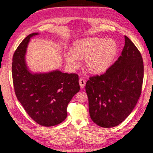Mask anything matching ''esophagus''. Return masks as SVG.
I'll list each match as a JSON object with an SVG mask.
<instances>
[{
	"mask_svg": "<svg viewBox=\"0 0 153 153\" xmlns=\"http://www.w3.org/2000/svg\"><path fill=\"white\" fill-rule=\"evenodd\" d=\"M79 86L82 88H84L85 86V85H86V81H85V80L82 78L79 79Z\"/></svg>",
	"mask_w": 153,
	"mask_h": 153,
	"instance_id": "34e87169",
	"label": "esophagus"
}]
</instances>
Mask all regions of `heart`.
<instances>
[{
    "label": "heart",
    "instance_id": "1",
    "mask_svg": "<svg viewBox=\"0 0 153 153\" xmlns=\"http://www.w3.org/2000/svg\"><path fill=\"white\" fill-rule=\"evenodd\" d=\"M118 46L113 39L90 38L75 42L72 53L65 55L67 63L73 67L77 65V59H85V67L92 74H101L111 66L117 55Z\"/></svg>",
    "mask_w": 153,
    "mask_h": 153
}]
</instances>
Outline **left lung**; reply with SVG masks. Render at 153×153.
Instances as JSON below:
<instances>
[{"label": "left lung", "mask_w": 153, "mask_h": 153, "mask_svg": "<svg viewBox=\"0 0 153 153\" xmlns=\"http://www.w3.org/2000/svg\"><path fill=\"white\" fill-rule=\"evenodd\" d=\"M144 65L140 53L125 36L121 55L105 73L86 84L90 118L102 128H113L128 117L141 94Z\"/></svg>", "instance_id": "8db88e82"}]
</instances>
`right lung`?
Masks as SVG:
<instances>
[{"mask_svg":"<svg viewBox=\"0 0 153 153\" xmlns=\"http://www.w3.org/2000/svg\"><path fill=\"white\" fill-rule=\"evenodd\" d=\"M32 33L20 43L13 56L12 76L15 95L25 111L36 123L45 127L58 125L65 120L67 108L79 92L76 74H32L25 63V55Z\"/></svg>","mask_w":153,"mask_h":153,"instance_id":"obj_1","label":"right lung"}]
</instances>
